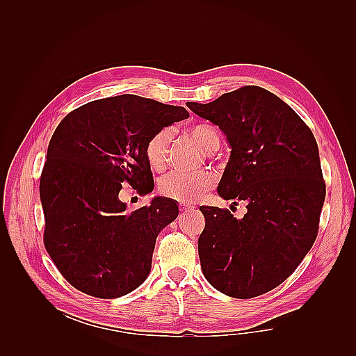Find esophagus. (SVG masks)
Returning <instances> with one entry per match:
<instances>
[{
  "mask_svg": "<svg viewBox=\"0 0 356 356\" xmlns=\"http://www.w3.org/2000/svg\"><path fill=\"white\" fill-rule=\"evenodd\" d=\"M179 211L181 212H190V211H195V207H191V204H187V203H181Z\"/></svg>",
  "mask_w": 356,
  "mask_h": 356,
  "instance_id": "1",
  "label": "esophagus"
}]
</instances>
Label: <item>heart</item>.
I'll return each instance as SVG.
<instances>
[{
    "label": "heart",
    "instance_id": "1",
    "mask_svg": "<svg viewBox=\"0 0 356 356\" xmlns=\"http://www.w3.org/2000/svg\"><path fill=\"white\" fill-rule=\"evenodd\" d=\"M190 135L200 148L212 153L220 145L218 134L208 124H197L190 129ZM170 134L168 129L159 131L145 144V159L154 170H160L166 163ZM215 177L211 170L181 172L172 170L159 181V190L163 196L178 202H193L213 186Z\"/></svg>",
    "mask_w": 356,
    "mask_h": 356
}]
</instances>
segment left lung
Segmentation results:
<instances>
[{"label": "left lung", "instance_id": "1", "mask_svg": "<svg viewBox=\"0 0 356 356\" xmlns=\"http://www.w3.org/2000/svg\"><path fill=\"white\" fill-rule=\"evenodd\" d=\"M187 106L227 138L230 160L217 190L248 209L238 220L200 207L202 272L229 297L261 296L296 270L318 236L325 182L316 139L289 105L258 86Z\"/></svg>", "mask_w": 356, "mask_h": 356}]
</instances>
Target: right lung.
I'll return each mask as SVG.
<instances>
[{"mask_svg":"<svg viewBox=\"0 0 356 356\" xmlns=\"http://www.w3.org/2000/svg\"><path fill=\"white\" fill-rule=\"evenodd\" d=\"M188 115L184 106L120 95L81 105L56 127L40 179L44 245L81 293L117 298L147 279L157 236L178 217V204L159 196L126 212L118 193L123 182L139 195L153 191L145 144Z\"/></svg>","mask_w":356,"mask_h":356,"instance_id":"right-lung-1","label":"right lung"}]
</instances>
